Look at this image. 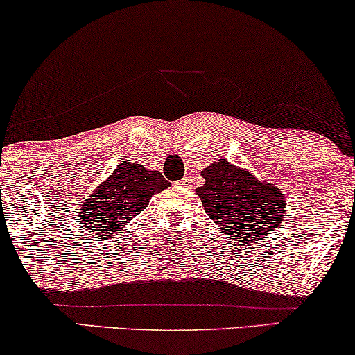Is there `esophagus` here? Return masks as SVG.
I'll list each match as a JSON object with an SVG mask.
<instances>
[{
    "label": "esophagus",
    "instance_id": "1",
    "mask_svg": "<svg viewBox=\"0 0 355 355\" xmlns=\"http://www.w3.org/2000/svg\"><path fill=\"white\" fill-rule=\"evenodd\" d=\"M178 186H181V187H187V186H189V179H187V178L181 179V181L178 182Z\"/></svg>",
    "mask_w": 355,
    "mask_h": 355
}]
</instances>
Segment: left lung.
Returning a JSON list of instances; mask_svg holds the SVG:
<instances>
[{"label": "left lung", "instance_id": "1", "mask_svg": "<svg viewBox=\"0 0 355 355\" xmlns=\"http://www.w3.org/2000/svg\"><path fill=\"white\" fill-rule=\"evenodd\" d=\"M204 186L196 189L207 215L225 234L250 243L268 238L285 218V194L275 184L218 159L202 171Z\"/></svg>", "mask_w": 355, "mask_h": 355}]
</instances>
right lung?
Instances as JSON below:
<instances>
[{
    "mask_svg": "<svg viewBox=\"0 0 355 355\" xmlns=\"http://www.w3.org/2000/svg\"><path fill=\"white\" fill-rule=\"evenodd\" d=\"M169 186L171 182L159 171L145 169L130 159L121 161L112 174L86 197L78 214L93 234L112 238L148 207L151 197Z\"/></svg>",
    "mask_w": 355,
    "mask_h": 355,
    "instance_id": "right-lung-1",
    "label": "right lung"
}]
</instances>
